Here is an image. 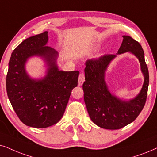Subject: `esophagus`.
Listing matches in <instances>:
<instances>
[{
    "label": "esophagus",
    "instance_id": "34e87169",
    "mask_svg": "<svg viewBox=\"0 0 157 157\" xmlns=\"http://www.w3.org/2000/svg\"><path fill=\"white\" fill-rule=\"evenodd\" d=\"M85 82V75L83 73H81L79 75V79H78V85H82L83 82Z\"/></svg>",
    "mask_w": 157,
    "mask_h": 157
}]
</instances>
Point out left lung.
Segmentation results:
<instances>
[{
	"instance_id": "8db88e82",
	"label": "left lung",
	"mask_w": 157,
	"mask_h": 157,
	"mask_svg": "<svg viewBox=\"0 0 157 157\" xmlns=\"http://www.w3.org/2000/svg\"><path fill=\"white\" fill-rule=\"evenodd\" d=\"M122 37V43L117 54H106L85 62V81L82 89L87 110L96 125L107 130H118L133 122L144 109L147 97L149 75L144 50L140 43L131 37ZM126 52L132 53L139 59L144 82L140 93L134 99L123 101L110 93L105 81V72L117 55Z\"/></svg>"
}]
</instances>
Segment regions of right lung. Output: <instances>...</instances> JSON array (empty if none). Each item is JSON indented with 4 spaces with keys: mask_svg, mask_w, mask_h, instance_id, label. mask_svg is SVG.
<instances>
[{
    "mask_svg": "<svg viewBox=\"0 0 157 157\" xmlns=\"http://www.w3.org/2000/svg\"><path fill=\"white\" fill-rule=\"evenodd\" d=\"M48 32L28 37L11 53L6 75V91L13 110L27 126L45 128L62 117L72 89L77 86L79 71L59 70L58 52L47 46ZM44 59L47 75L36 80L29 77L25 63L32 56Z\"/></svg>",
    "mask_w": 157,
    "mask_h": 157,
    "instance_id": "right-lung-1",
    "label": "right lung"
}]
</instances>
